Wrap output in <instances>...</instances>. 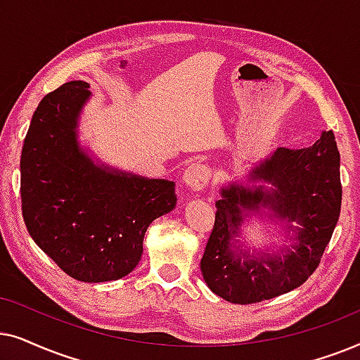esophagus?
<instances>
[{"label": "esophagus", "mask_w": 360, "mask_h": 360, "mask_svg": "<svg viewBox=\"0 0 360 360\" xmlns=\"http://www.w3.org/2000/svg\"><path fill=\"white\" fill-rule=\"evenodd\" d=\"M210 177V169L202 162H191L183 174V183L193 191L204 189Z\"/></svg>", "instance_id": "1"}]
</instances>
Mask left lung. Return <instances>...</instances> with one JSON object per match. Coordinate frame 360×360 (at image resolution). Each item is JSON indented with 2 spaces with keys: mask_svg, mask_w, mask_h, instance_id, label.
<instances>
[{
  "mask_svg": "<svg viewBox=\"0 0 360 360\" xmlns=\"http://www.w3.org/2000/svg\"><path fill=\"white\" fill-rule=\"evenodd\" d=\"M339 160L334 133L323 131L309 148H278L253 167L248 184L220 189L214 229L200 260L204 281L215 295L236 304L260 303L298 288L313 275L341 214ZM250 213L286 221L295 232L294 245L273 254H250L238 241L236 246L240 225ZM293 221L299 225L291 226Z\"/></svg>",
  "mask_w": 360,
  "mask_h": 360,
  "instance_id": "8db88e82",
  "label": "left lung"
}]
</instances>
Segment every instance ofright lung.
<instances>
[{"label":"right lung","instance_id":"1","mask_svg":"<svg viewBox=\"0 0 360 360\" xmlns=\"http://www.w3.org/2000/svg\"><path fill=\"white\" fill-rule=\"evenodd\" d=\"M89 87L72 80L37 105L21 153V209L32 240L62 271L103 283L135 270L146 229L177 199L172 181L95 165L80 148Z\"/></svg>","mask_w":360,"mask_h":360}]
</instances>
